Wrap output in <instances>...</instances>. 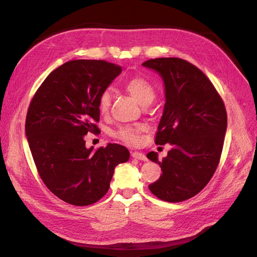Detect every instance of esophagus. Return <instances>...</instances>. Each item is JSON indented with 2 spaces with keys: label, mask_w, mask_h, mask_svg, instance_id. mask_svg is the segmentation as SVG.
<instances>
[{
  "label": "esophagus",
  "mask_w": 257,
  "mask_h": 257,
  "mask_svg": "<svg viewBox=\"0 0 257 257\" xmlns=\"http://www.w3.org/2000/svg\"><path fill=\"white\" fill-rule=\"evenodd\" d=\"M131 155L132 157H133L134 159H136V160H142V161H147V158H146V155L143 153V152H138V151H134V152H132L131 153Z\"/></svg>",
  "instance_id": "34e87169"
}]
</instances>
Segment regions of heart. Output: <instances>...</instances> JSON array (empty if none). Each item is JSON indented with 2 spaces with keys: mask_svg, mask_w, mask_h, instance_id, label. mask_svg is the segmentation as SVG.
I'll list each match as a JSON object with an SVG mask.
<instances>
[{
  "mask_svg": "<svg viewBox=\"0 0 257 257\" xmlns=\"http://www.w3.org/2000/svg\"><path fill=\"white\" fill-rule=\"evenodd\" d=\"M123 88L143 106L149 105L155 97V88L153 84L143 76L131 77L123 82ZM97 105L98 110L102 114L105 115L109 112L111 105V92L109 89L100 92ZM145 130L146 126L144 124H130V125L120 126L114 131L113 135L124 143L139 145L142 143V134Z\"/></svg>",
  "mask_w": 257,
  "mask_h": 257,
  "instance_id": "b5f03b06",
  "label": "heart"
}]
</instances>
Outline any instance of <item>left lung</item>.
I'll return each mask as SVG.
<instances>
[{"label": "left lung", "instance_id": "left-lung-1", "mask_svg": "<svg viewBox=\"0 0 257 257\" xmlns=\"http://www.w3.org/2000/svg\"><path fill=\"white\" fill-rule=\"evenodd\" d=\"M159 72L165 83L166 103L155 144L173 149L159 160L162 176L149 184L158 198L180 203L195 196L211 180L220 163L227 126L224 102L198 67L180 58H157L143 63Z\"/></svg>", "mask_w": 257, "mask_h": 257}]
</instances>
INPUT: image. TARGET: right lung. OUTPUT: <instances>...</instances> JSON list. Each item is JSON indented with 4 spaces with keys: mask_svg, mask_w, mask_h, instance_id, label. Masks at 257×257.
<instances>
[{
    "mask_svg": "<svg viewBox=\"0 0 257 257\" xmlns=\"http://www.w3.org/2000/svg\"><path fill=\"white\" fill-rule=\"evenodd\" d=\"M122 72L104 60H73L51 72L31 100L26 135L38 175L54 195L74 206L92 205L109 190L115 166L127 162L125 147L85 148L96 133L98 96Z\"/></svg>",
    "mask_w": 257,
    "mask_h": 257,
    "instance_id": "obj_1",
    "label": "right lung"
}]
</instances>
